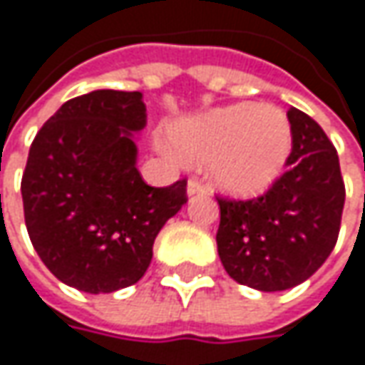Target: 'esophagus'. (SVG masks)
Here are the masks:
<instances>
[{
    "instance_id": "34e87169",
    "label": "esophagus",
    "mask_w": 365,
    "mask_h": 365,
    "mask_svg": "<svg viewBox=\"0 0 365 365\" xmlns=\"http://www.w3.org/2000/svg\"><path fill=\"white\" fill-rule=\"evenodd\" d=\"M205 191H207V187H205L199 178H191V180H189V185H187V192H189V197L203 195Z\"/></svg>"
}]
</instances>
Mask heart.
Returning a JSON list of instances; mask_svg holds the SVG:
<instances>
[{
	"instance_id": "obj_1",
	"label": "heart",
	"mask_w": 365,
	"mask_h": 365,
	"mask_svg": "<svg viewBox=\"0 0 365 365\" xmlns=\"http://www.w3.org/2000/svg\"><path fill=\"white\" fill-rule=\"evenodd\" d=\"M176 154L210 164L213 182L234 197L269 191L285 170L294 150V129L275 106L238 102L174 123Z\"/></svg>"
}]
</instances>
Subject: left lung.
Listing matches in <instances>:
<instances>
[{"label":"left lung","mask_w":365,"mask_h":365,"mask_svg":"<svg viewBox=\"0 0 365 365\" xmlns=\"http://www.w3.org/2000/svg\"><path fill=\"white\" fill-rule=\"evenodd\" d=\"M294 150L287 170L257 199L220 203L217 255L234 282L283 292L306 282L337 245L345 185L337 150L317 120L287 110Z\"/></svg>","instance_id":"left-lung-1"}]
</instances>
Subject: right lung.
<instances>
[{
	"label": "right lung",
	"mask_w": 365,
	"mask_h": 365,
	"mask_svg": "<svg viewBox=\"0 0 365 365\" xmlns=\"http://www.w3.org/2000/svg\"><path fill=\"white\" fill-rule=\"evenodd\" d=\"M141 92L94 90L67 101L36 133L22 174L30 242L46 269L80 292L137 283L162 226L187 203V178L150 187L133 133L145 127Z\"/></svg>",
	"instance_id": "1"
}]
</instances>
